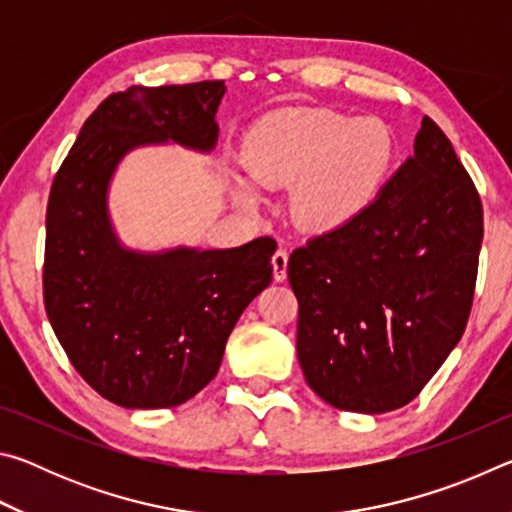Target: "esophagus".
<instances>
[{"instance_id": "esophagus-1", "label": "esophagus", "mask_w": 512, "mask_h": 512, "mask_svg": "<svg viewBox=\"0 0 512 512\" xmlns=\"http://www.w3.org/2000/svg\"><path fill=\"white\" fill-rule=\"evenodd\" d=\"M273 264V277L277 282H284L287 280V264H289V253L284 248H277L275 255L271 259Z\"/></svg>"}]
</instances>
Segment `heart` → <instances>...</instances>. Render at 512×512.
<instances>
[{
    "label": "heart",
    "mask_w": 512,
    "mask_h": 512,
    "mask_svg": "<svg viewBox=\"0 0 512 512\" xmlns=\"http://www.w3.org/2000/svg\"><path fill=\"white\" fill-rule=\"evenodd\" d=\"M241 155L257 187H289V210L298 225L329 232L345 228L375 203L393 173L397 142L375 117L289 108L259 119ZM235 196L246 207L262 201L244 180Z\"/></svg>",
    "instance_id": "b5f03b06"
}]
</instances>
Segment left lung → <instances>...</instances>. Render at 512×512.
<instances>
[{
    "label": "left lung",
    "instance_id": "obj_1",
    "mask_svg": "<svg viewBox=\"0 0 512 512\" xmlns=\"http://www.w3.org/2000/svg\"><path fill=\"white\" fill-rule=\"evenodd\" d=\"M483 207L452 142L429 117L413 155L366 212L289 257L298 361L341 411L409 404L470 318Z\"/></svg>",
    "mask_w": 512,
    "mask_h": 512
}]
</instances>
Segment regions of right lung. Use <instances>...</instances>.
<instances>
[{
	"label": "right lung",
	"instance_id": "right-lung-1",
	"mask_svg": "<svg viewBox=\"0 0 512 512\" xmlns=\"http://www.w3.org/2000/svg\"><path fill=\"white\" fill-rule=\"evenodd\" d=\"M223 81L131 88L85 121L47 205L45 309L72 366L124 409H169L219 372L239 316L273 277L275 241L239 248H126L108 212V187L128 151L176 142L210 153Z\"/></svg>",
	"mask_w": 512,
	"mask_h": 512
}]
</instances>
